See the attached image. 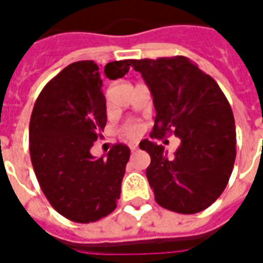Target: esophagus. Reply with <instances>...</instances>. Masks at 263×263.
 Returning <instances> with one entry per match:
<instances>
[{"label":"esophagus","mask_w":263,"mask_h":263,"mask_svg":"<svg viewBox=\"0 0 263 263\" xmlns=\"http://www.w3.org/2000/svg\"><path fill=\"white\" fill-rule=\"evenodd\" d=\"M138 145H139V143H138V141H132V142H129V148H131L132 151H137Z\"/></svg>","instance_id":"esophagus-1"}]
</instances>
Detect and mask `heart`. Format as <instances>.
<instances>
[{"mask_svg":"<svg viewBox=\"0 0 263 263\" xmlns=\"http://www.w3.org/2000/svg\"><path fill=\"white\" fill-rule=\"evenodd\" d=\"M139 131H141V125L138 122H134V121H129V122H126L121 126V132L126 137H135L139 134Z\"/></svg>","mask_w":263,"mask_h":263,"instance_id":"obj_1","label":"heart"}]
</instances>
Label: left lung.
<instances>
[{"mask_svg":"<svg viewBox=\"0 0 263 263\" xmlns=\"http://www.w3.org/2000/svg\"><path fill=\"white\" fill-rule=\"evenodd\" d=\"M129 63L154 97L151 138H180L173 158L162 145L139 143L151 156L146 177L155 200L175 213H200L220 197L232 173L237 134L231 105L214 79L184 56Z\"/></svg>","mask_w":263,"mask_h":263,"instance_id":"obj_1","label":"left lung"}]
</instances>
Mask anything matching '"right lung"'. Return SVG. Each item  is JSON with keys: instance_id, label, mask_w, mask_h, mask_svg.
I'll return each instance as SVG.
<instances>
[{"instance_id": "right-lung-1", "label": "right lung", "mask_w": 263, "mask_h": 263, "mask_svg": "<svg viewBox=\"0 0 263 263\" xmlns=\"http://www.w3.org/2000/svg\"><path fill=\"white\" fill-rule=\"evenodd\" d=\"M129 66V60L109 62L104 73L121 79ZM101 87L97 63L74 62L43 87L29 122L32 166L43 194L59 214L81 224L114 211L131 155L124 143L105 158L90 154L107 124Z\"/></svg>"}]
</instances>
